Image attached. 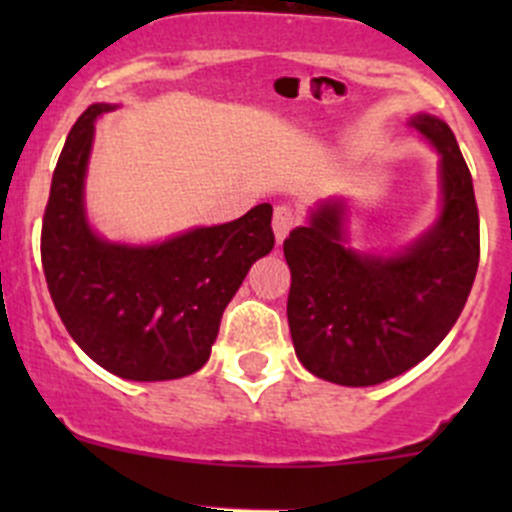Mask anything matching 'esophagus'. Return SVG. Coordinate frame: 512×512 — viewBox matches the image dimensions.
<instances>
[{
	"label": "esophagus",
	"mask_w": 512,
	"mask_h": 512,
	"mask_svg": "<svg viewBox=\"0 0 512 512\" xmlns=\"http://www.w3.org/2000/svg\"><path fill=\"white\" fill-rule=\"evenodd\" d=\"M294 223H297V215H294V210L287 208V205H277L275 215H272V230H275L277 242L285 240L287 232L292 230Z\"/></svg>",
	"instance_id": "esophagus-1"
}]
</instances>
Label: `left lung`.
Wrapping results in <instances>:
<instances>
[{
    "label": "left lung",
    "instance_id": "1",
    "mask_svg": "<svg viewBox=\"0 0 512 512\" xmlns=\"http://www.w3.org/2000/svg\"><path fill=\"white\" fill-rule=\"evenodd\" d=\"M409 123L441 156V213L418 240L394 255L354 250L342 198L319 203L285 240L294 352L332 384L374 386L426 359L461 317L476 280L471 170L441 118L418 113Z\"/></svg>",
    "mask_w": 512,
    "mask_h": 512
}]
</instances>
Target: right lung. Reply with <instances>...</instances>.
<instances>
[{"instance_id":"add662e5","label":"right lung","mask_w":512,"mask_h":512,"mask_svg":"<svg viewBox=\"0 0 512 512\" xmlns=\"http://www.w3.org/2000/svg\"><path fill=\"white\" fill-rule=\"evenodd\" d=\"M113 108L89 106L66 138L41 225V265L66 332L98 366L131 381L180 379L205 366L225 307L275 247L272 205L153 245L101 237L86 218L84 183L96 118Z\"/></svg>"}]
</instances>
